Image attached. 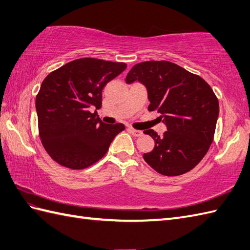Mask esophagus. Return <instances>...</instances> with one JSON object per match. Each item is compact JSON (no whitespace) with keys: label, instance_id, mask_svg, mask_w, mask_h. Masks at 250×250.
Here are the masks:
<instances>
[{"label":"esophagus","instance_id":"1","mask_svg":"<svg viewBox=\"0 0 250 250\" xmlns=\"http://www.w3.org/2000/svg\"><path fill=\"white\" fill-rule=\"evenodd\" d=\"M128 131L131 133L132 136H135V137H140V136H142V131L141 130H137V129H135V128H132V127H129L128 128Z\"/></svg>","mask_w":250,"mask_h":250}]
</instances>
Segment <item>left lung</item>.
<instances>
[{
	"label": "left lung",
	"mask_w": 250,
	"mask_h": 250,
	"mask_svg": "<svg viewBox=\"0 0 250 250\" xmlns=\"http://www.w3.org/2000/svg\"><path fill=\"white\" fill-rule=\"evenodd\" d=\"M139 81L147 88L148 111L159 112L167 130L158 136L154 149L143 155L145 162L164 176L190 172L202 161L214 138L218 100L204 78L167 60L137 63L126 83Z\"/></svg>",
	"instance_id": "1"
}]
</instances>
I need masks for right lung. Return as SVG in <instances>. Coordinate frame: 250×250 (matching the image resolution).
<instances>
[{
    "label": "right lung",
    "instance_id": "1",
    "mask_svg": "<svg viewBox=\"0 0 250 250\" xmlns=\"http://www.w3.org/2000/svg\"><path fill=\"white\" fill-rule=\"evenodd\" d=\"M127 68L125 62L79 58L51 72L36 96L41 143L52 159L71 169L102 159L124 124L108 125L90 108L102 107V91Z\"/></svg>",
    "mask_w": 250,
    "mask_h": 250
}]
</instances>
